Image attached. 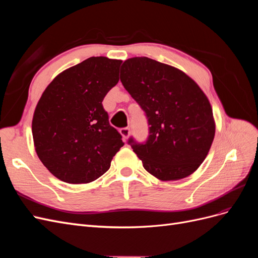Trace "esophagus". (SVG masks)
Returning a JSON list of instances; mask_svg holds the SVG:
<instances>
[{
  "instance_id": "1",
  "label": "esophagus",
  "mask_w": 258,
  "mask_h": 258,
  "mask_svg": "<svg viewBox=\"0 0 258 258\" xmlns=\"http://www.w3.org/2000/svg\"><path fill=\"white\" fill-rule=\"evenodd\" d=\"M119 132H120V135H121L123 140H127L130 136V129L129 128H121L119 130Z\"/></svg>"
}]
</instances>
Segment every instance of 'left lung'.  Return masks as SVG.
<instances>
[{"instance_id":"left-lung-1","label":"left lung","mask_w":258,"mask_h":258,"mask_svg":"<svg viewBox=\"0 0 258 258\" xmlns=\"http://www.w3.org/2000/svg\"><path fill=\"white\" fill-rule=\"evenodd\" d=\"M120 81L151 126L145 144L129 140L144 169L160 181L192 174L215 136L212 106L199 85L179 69L147 57L124 61Z\"/></svg>"}]
</instances>
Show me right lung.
Segmentation results:
<instances>
[{
    "instance_id": "1",
    "label": "right lung",
    "mask_w": 258,
    "mask_h": 258,
    "mask_svg": "<svg viewBox=\"0 0 258 258\" xmlns=\"http://www.w3.org/2000/svg\"><path fill=\"white\" fill-rule=\"evenodd\" d=\"M121 60L90 57L59 73L32 119L35 152L60 181L87 184L104 174L123 146L102 101L119 81Z\"/></svg>"
}]
</instances>
